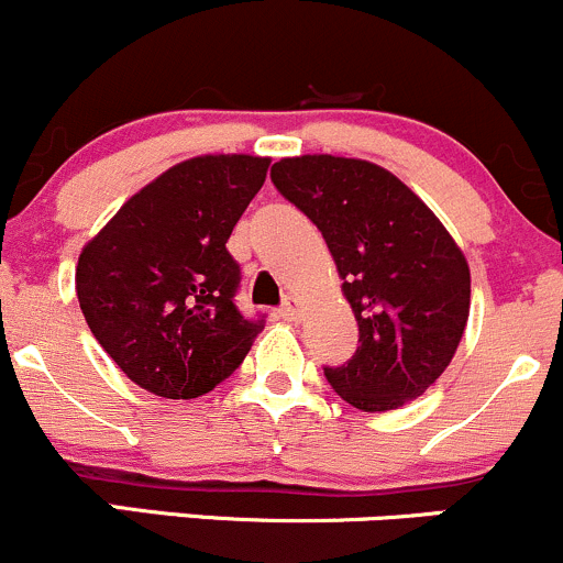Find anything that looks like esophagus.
<instances>
[{
	"label": "esophagus",
	"instance_id": "1",
	"mask_svg": "<svg viewBox=\"0 0 563 563\" xmlns=\"http://www.w3.org/2000/svg\"><path fill=\"white\" fill-rule=\"evenodd\" d=\"M280 318H286V321H297L299 318V312H301V305H299V299L297 297H288L286 301H283L280 305Z\"/></svg>",
	"mask_w": 563,
	"mask_h": 563
}]
</instances>
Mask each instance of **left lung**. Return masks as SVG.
Here are the masks:
<instances>
[{
    "mask_svg": "<svg viewBox=\"0 0 563 563\" xmlns=\"http://www.w3.org/2000/svg\"><path fill=\"white\" fill-rule=\"evenodd\" d=\"M272 183L323 234L358 321L356 353L323 369L331 388L364 412L421 396L470 318V266L453 236L399 177L361 158H280Z\"/></svg>",
    "mask_w": 563,
    "mask_h": 563,
    "instance_id": "left-lung-1",
    "label": "left lung"
}]
</instances>
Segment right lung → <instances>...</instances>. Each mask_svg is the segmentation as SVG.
Instances as JSON below:
<instances>
[{"label":"right lung","instance_id":"right-lung-1","mask_svg":"<svg viewBox=\"0 0 563 563\" xmlns=\"http://www.w3.org/2000/svg\"><path fill=\"white\" fill-rule=\"evenodd\" d=\"M269 158L197 156L134 194L78 258L88 329L129 380L197 399L227 380L264 329L236 310L232 229L264 186Z\"/></svg>","mask_w":563,"mask_h":563}]
</instances>
